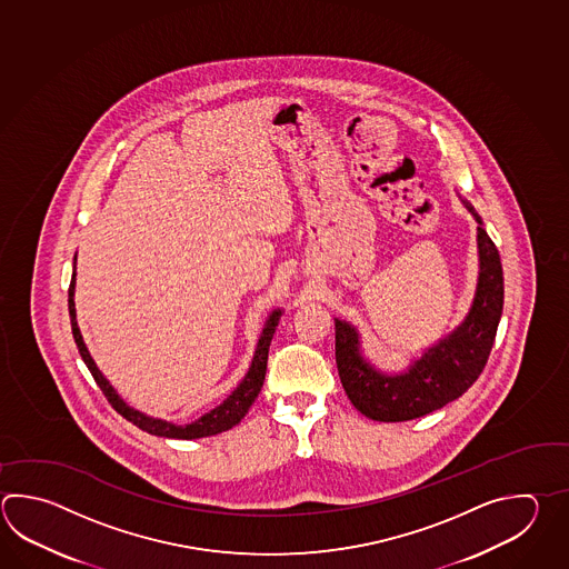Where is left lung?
Segmentation results:
<instances>
[{
    "label": "left lung",
    "mask_w": 569,
    "mask_h": 569,
    "mask_svg": "<svg viewBox=\"0 0 569 569\" xmlns=\"http://www.w3.org/2000/svg\"><path fill=\"white\" fill-rule=\"evenodd\" d=\"M478 222V286L465 322L452 335L428 348L401 375H385L360 355L355 326L335 320L337 367L350 403L375 421H409L428 416L465 395L487 367L502 316L505 283L497 244L482 229V219L468 202Z\"/></svg>",
    "instance_id": "8db88e82"
}]
</instances>
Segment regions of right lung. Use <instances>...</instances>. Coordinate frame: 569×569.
<instances>
[{
  "label": "right lung",
  "mask_w": 569,
  "mask_h": 569,
  "mask_svg": "<svg viewBox=\"0 0 569 569\" xmlns=\"http://www.w3.org/2000/svg\"><path fill=\"white\" fill-rule=\"evenodd\" d=\"M74 263H77V256H74ZM74 271H72V279H70L69 288V313H70V328H72V337L77 342V348L81 352L84 365L89 367V371L93 375L94 381L99 385V389L103 391L107 401L111 403V407L116 409L119 416L131 421L133 426L148 431L151 436H160V438H176V440H197V438H207V436H214V433H221L227 429L234 428L241 419L244 418V413L249 411V407L253 406V401L257 399V395L263 387L266 381L267 371V355H269V345H271V338L273 332L278 328L279 316L281 310H273L271 316L267 318L266 328L259 337L257 342L256 355L251 360V367L244 375L243 381L239 383V387L232 391L221 406L214 407L209 413H204L202 418H198L192 423H186V426H176L170 421H163V419L148 418L146 413H141L138 409L129 407L119 395L116 389L109 385V381L104 379L103 372L97 369L94 360L91 359L89 350L82 342L81 330L77 326V312H74Z\"/></svg>",
  "instance_id": "right-lung-1"
}]
</instances>
